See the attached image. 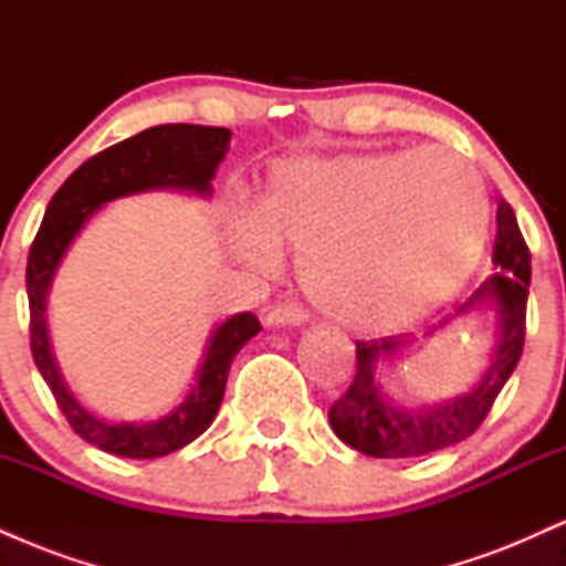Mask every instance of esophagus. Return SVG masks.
<instances>
[{
  "instance_id": "obj_1",
  "label": "esophagus",
  "mask_w": 566,
  "mask_h": 566,
  "mask_svg": "<svg viewBox=\"0 0 566 566\" xmlns=\"http://www.w3.org/2000/svg\"><path fill=\"white\" fill-rule=\"evenodd\" d=\"M305 311L297 305H276L265 314V327H287V324H303Z\"/></svg>"
}]
</instances>
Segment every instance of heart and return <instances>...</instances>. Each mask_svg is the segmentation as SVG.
I'll return each mask as SVG.
<instances>
[{"mask_svg":"<svg viewBox=\"0 0 566 566\" xmlns=\"http://www.w3.org/2000/svg\"><path fill=\"white\" fill-rule=\"evenodd\" d=\"M490 207L444 148L305 157L271 172L255 218L229 223L233 255L261 271L301 255L308 301L354 329H399L437 311L482 261Z\"/></svg>","mask_w":566,"mask_h":566,"instance_id":"1","label":"heart"}]
</instances>
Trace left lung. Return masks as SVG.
Instances as JSON below:
<instances>
[{
	"instance_id": "left-lung-1",
	"label": "left lung",
	"mask_w": 566,
	"mask_h": 566,
	"mask_svg": "<svg viewBox=\"0 0 566 566\" xmlns=\"http://www.w3.org/2000/svg\"><path fill=\"white\" fill-rule=\"evenodd\" d=\"M492 263L497 274L486 279L482 287L454 311V316L486 308L495 311V343L479 380L465 394L452 396L439 405H423L418 409L405 407L382 391L378 365L394 359L407 340L401 337L359 340L356 343V378L348 391L329 407V426L343 444L369 458H418V454L458 444L482 426L497 394L503 391L505 380L522 359L524 348L530 250L509 205H500L497 210ZM444 324H450V319Z\"/></svg>"
}]
</instances>
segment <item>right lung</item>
Returning <instances> with one entry per match:
<instances>
[{"mask_svg":"<svg viewBox=\"0 0 566 566\" xmlns=\"http://www.w3.org/2000/svg\"><path fill=\"white\" fill-rule=\"evenodd\" d=\"M231 129L201 125H159L95 154L50 199L44 220L31 244L25 265V292L31 311V354L44 382L53 391L57 407L76 433L97 450L119 458H165L210 428L223 401L226 380L233 356L261 333V322L252 314H233L220 322L207 337L205 354L193 373L186 399L170 412L146 423H112L97 418L76 399L57 367L50 343L48 303L53 279L66 258L69 247L80 237L101 207L108 201L133 197L140 191H170L210 197L212 178L229 154Z\"/></svg>","mask_w":566,"mask_h":566,"instance_id":"1","label":"right lung"}]
</instances>
